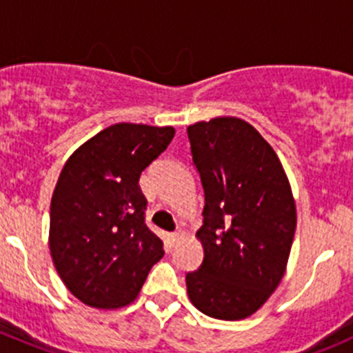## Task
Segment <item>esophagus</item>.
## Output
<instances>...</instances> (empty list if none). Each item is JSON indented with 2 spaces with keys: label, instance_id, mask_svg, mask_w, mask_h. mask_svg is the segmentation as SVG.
I'll return each instance as SVG.
<instances>
[{
  "label": "esophagus",
  "instance_id": "1",
  "mask_svg": "<svg viewBox=\"0 0 353 353\" xmlns=\"http://www.w3.org/2000/svg\"><path fill=\"white\" fill-rule=\"evenodd\" d=\"M184 236H186V235H184L183 230H177L176 233H172V242H174V245H177V243H179L181 240H184Z\"/></svg>",
  "mask_w": 353,
  "mask_h": 353
}]
</instances>
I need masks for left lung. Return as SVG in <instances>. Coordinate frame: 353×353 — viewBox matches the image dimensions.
I'll return each instance as SVG.
<instances>
[{
  "mask_svg": "<svg viewBox=\"0 0 353 353\" xmlns=\"http://www.w3.org/2000/svg\"><path fill=\"white\" fill-rule=\"evenodd\" d=\"M205 195L196 232L203 261L186 273L190 301L202 314L240 321L281 284L296 232V203L273 148L242 118L188 127Z\"/></svg>",
  "mask_w": 353,
  "mask_h": 353,
  "instance_id": "8db88e82",
  "label": "left lung"
}]
</instances>
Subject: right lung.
<instances>
[{"label":"right lung","instance_id":"1","mask_svg":"<svg viewBox=\"0 0 353 353\" xmlns=\"http://www.w3.org/2000/svg\"><path fill=\"white\" fill-rule=\"evenodd\" d=\"M174 134V127L111 125L62 167L50 202L48 247L65 288L85 305H128L163 258V242L144 223L148 202L139 177Z\"/></svg>","mask_w":353,"mask_h":353}]
</instances>
